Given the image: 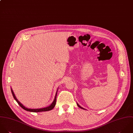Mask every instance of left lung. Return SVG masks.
I'll return each mask as SVG.
<instances>
[{"label": "left lung", "instance_id": "8db88e82", "mask_svg": "<svg viewBox=\"0 0 133 133\" xmlns=\"http://www.w3.org/2000/svg\"><path fill=\"white\" fill-rule=\"evenodd\" d=\"M77 105H78V106H79V107H80V108H82V109H85V108H83V107H81V106H80V105H79V104H78V103H77Z\"/></svg>", "mask_w": 133, "mask_h": 133}]
</instances>
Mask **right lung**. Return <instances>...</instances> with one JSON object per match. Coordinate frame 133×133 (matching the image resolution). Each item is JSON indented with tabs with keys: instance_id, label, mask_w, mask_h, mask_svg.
Segmentation results:
<instances>
[{
	"instance_id": "add662e5",
	"label": "right lung",
	"mask_w": 133,
	"mask_h": 133,
	"mask_svg": "<svg viewBox=\"0 0 133 133\" xmlns=\"http://www.w3.org/2000/svg\"><path fill=\"white\" fill-rule=\"evenodd\" d=\"M11 92H12V95L14 98V99L16 100V101L18 103V104L19 105V106H21L22 108H23L24 109L28 111H31V112H41V111H49V110H51L53 109V108L54 107V106L55 105V104H56V96H57V90L56 91V94H55V98H54V99L53 100V102L51 103V104L50 105H49L48 107H44V108H37V109H31V108H28L26 107L25 106H24L17 99V98H16L14 94V92L12 90V89L11 88Z\"/></svg>"
}]
</instances>
